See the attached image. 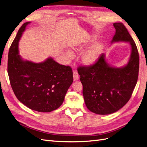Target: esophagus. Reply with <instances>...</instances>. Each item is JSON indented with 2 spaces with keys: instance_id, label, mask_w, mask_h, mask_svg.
Returning <instances> with one entry per match:
<instances>
[{
  "instance_id": "obj_1",
  "label": "esophagus",
  "mask_w": 147,
  "mask_h": 147,
  "mask_svg": "<svg viewBox=\"0 0 147 147\" xmlns=\"http://www.w3.org/2000/svg\"><path fill=\"white\" fill-rule=\"evenodd\" d=\"M73 77H74V81H77L79 78V75L76 72V71H74L73 72Z\"/></svg>"
}]
</instances>
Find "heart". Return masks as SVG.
Returning <instances> with one entry per match:
<instances>
[{
  "instance_id": "1",
  "label": "heart",
  "mask_w": 147,
  "mask_h": 147,
  "mask_svg": "<svg viewBox=\"0 0 147 147\" xmlns=\"http://www.w3.org/2000/svg\"><path fill=\"white\" fill-rule=\"evenodd\" d=\"M96 38V37L95 35H89L82 40L75 43L73 45V48L77 52L80 51L83 49L90 45L95 40ZM102 48H103V45L101 42L93 43L83 54L82 57V63L86 65H91L96 63L101 54ZM65 54L70 59L74 57V54L71 51L66 50Z\"/></svg>"
}]
</instances>
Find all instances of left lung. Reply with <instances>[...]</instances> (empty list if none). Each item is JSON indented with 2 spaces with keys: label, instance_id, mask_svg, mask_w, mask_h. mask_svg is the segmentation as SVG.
<instances>
[{
  "label": "left lung",
  "instance_id": "1",
  "mask_svg": "<svg viewBox=\"0 0 147 147\" xmlns=\"http://www.w3.org/2000/svg\"><path fill=\"white\" fill-rule=\"evenodd\" d=\"M116 30L112 43H130L131 54L128 63L121 68L107 63L102 54L93 65L78 68L83 84V95L88 110L99 115L116 112L130 99L139 75V55L136 43L125 26L115 23Z\"/></svg>",
  "mask_w": 147,
  "mask_h": 147
}]
</instances>
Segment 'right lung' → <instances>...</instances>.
<instances>
[{
	"label": "right lung",
	"instance_id": "right-lung-1",
	"mask_svg": "<svg viewBox=\"0 0 147 147\" xmlns=\"http://www.w3.org/2000/svg\"><path fill=\"white\" fill-rule=\"evenodd\" d=\"M30 22L22 25L10 46L8 74L17 99L30 109L50 112L63 104L73 82L70 66L59 64L49 57L40 63L24 61L18 55V42Z\"/></svg>",
	"mask_w": 147,
	"mask_h": 147
}]
</instances>
